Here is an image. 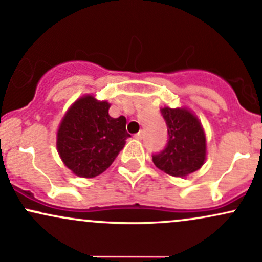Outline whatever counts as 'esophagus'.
Returning <instances> with one entry per match:
<instances>
[{
  "label": "esophagus",
  "instance_id": "obj_1",
  "mask_svg": "<svg viewBox=\"0 0 262 262\" xmlns=\"http://www.w3.org/2000/svg\"><path fill=\"white\" fill-rule=\"evenodd\" d=\"M142 137H143V134H142V131L137 132V134L135 135V139H137V140H142Z\"/></svg>",
  "mask_w": 262,
  "mask_h": 262
}]
</instances>
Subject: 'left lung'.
<instances>
[{"instance_id": "left-lung-1", "label": "left lung", "mask_w": 262, "mask_h": 262, "mask_svg": "<svg viewBox=\"0 0 262 262\" xmlns=\"http://www.w3.org/2000/svg\"><path fill=\"white\" fill-rule=\"evenodd\" d=\"M167 125V143L159 154L152 155L154 164L166 173L187 176L204 165L206 137L199 120L185 108H161Z\"/></svg>"}]
</instances>
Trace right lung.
Instances as JSON below:
<instances>
[{"instance_id":"add662e5","label":"right lung","mask_w":262,"mask_h":262,"mask_svg":"<svg viewBox=\"0 0 262 262\" xmlns=\"http://www.w3.org/2000/svg\"><path fill=\"white\" fill-rule=\"evenodd\" d=\"M108 108L106 101L85 96L64 115L57 132V150L75 175L95 177L102 173L131 137L125 117L112 119Z\"/></svg>"}]
</instances>
